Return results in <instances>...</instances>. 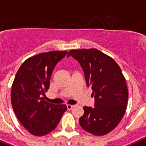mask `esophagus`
<instances>
[{
  "mask_svg": "<svg viewBox=\"0 0 146 146\" xmlns=\"http://www.w3.org/2000/svg\"><path fill=\"white\" fill-rule=\"evenodd\" d=\"M66 107H67V109L69 110H72V108H74V105H66Z\"/></svg>",
  "mask_w": 146,
  "mask_h": 146,
  "instance_id": "1",
  "label": "esophagus"
}]
</instances>
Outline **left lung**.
Wrapping results in <instances>:
<instances>
[{
    "instance_id": "obj_1",
    "label": "left lung",
    "mask_w": 146,
    "mask_h": 146,
    "mask_svg": "<svg viewBox=\"0 0 146 146\" xmlns=\"http://www.w3.org/2000/svg\"><path fill=\"white\" fill-rule=\"evenodd\" d=\"M69 56L80 64L95 98V108H83L80 126L95 135L108 134L120 123L127 108L128 92L121 69L112 58L96 48L72 49Z\"/></svg>"
}]
</instances>
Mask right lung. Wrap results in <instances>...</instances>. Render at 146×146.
<instances>
[{
	"label": "right lung",
	"mask_w": 146,
	"mask_h": 146,
	"mask_svg": "<svg viewBox=\"0 0 146 146\" xmlns=\"http://www.w3.org/2000/svg\"><path fill=\"white\" fill-rule=\"evenodd\" d=\"M67 51H53L26 59L18 70L11 87V104L23 127L36 136L54 130L67 108L45 100L50 79L56 64Z\"/></svg>",
	"instance_id": "obj_1"
}]
</instances>
